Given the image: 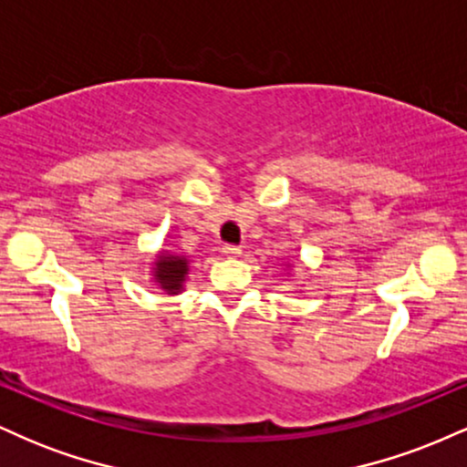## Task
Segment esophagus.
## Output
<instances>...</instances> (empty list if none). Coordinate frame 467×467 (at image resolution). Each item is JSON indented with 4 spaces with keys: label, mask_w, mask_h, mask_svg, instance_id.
<instances>
[{
    "label": "esophagus",
    "mask_w": 467,
    "mask_h": 467,
    "mask_svg": "<svg viewBox=\"0 0 467 467\" xmlns=\"http://www.w3.org/2000/svg\"><path fill=\"white\" fill-rule=\"evenodd\" d=\"M222 252H223V254H226V256H239V254H241V248H239V245H230V244H226V245H223V248H222Z\"/></svg>",
    "instance_id": "esophagus-1"
}]
</instances>
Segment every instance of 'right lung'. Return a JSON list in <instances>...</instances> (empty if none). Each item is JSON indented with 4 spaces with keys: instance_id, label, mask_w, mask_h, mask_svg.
Returning <instances> with one entry per match:
<instances>
[{
    "instance_id": "add662e5",
    "label": "right lung",
    "mask_w": 467,
    "mask_h": 467,
    "mask_svg": "<svg viewBox=\"0 0 467 467\" xmlns=\"http://www.w3.org/2000/svg\"><path fill=\"white\" fill-rule=\"evenodd\" d=\"M186 272H189V261L178 254H160L155 264V283L164 289L166 294H178L184 283Z\"/></svg>"
}]
</instances>
